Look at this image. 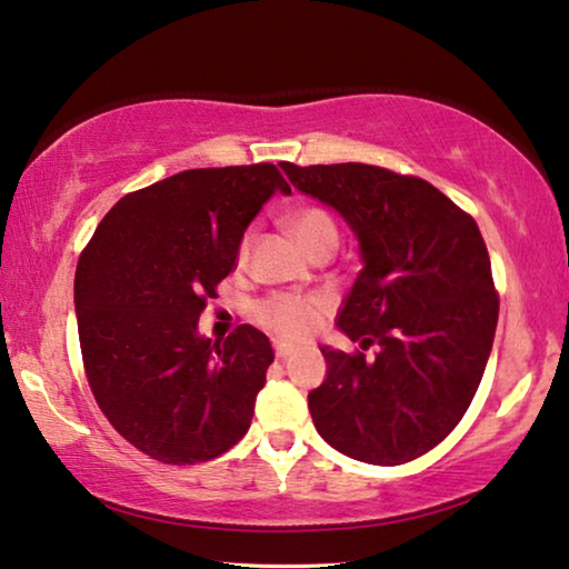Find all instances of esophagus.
<instances>
[{"mask_svg":"<svg viewBox=\"0 0 569 569\" xmlns=\"http://www.w3.org/2000/svg\"><path fill=\"white\" fill-rule=\"evenodd\" d=\"M288 356H293V346H286V342H276V358H278V361H286Z\"/></svg>","mask_w":569,"mask_h":569,"instance_id":"esophagus-1","label":"esophagus"}]
</instances>
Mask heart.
Masks as SVG:
<instances>
[{"label": "heart", "instance_id": "b5f03b06", "mask_svg": "<svg viewBox=\"0 0 569 569\" xmlns=\"http://www.w3.org/2000/svg\"><path fill=\"white\" fill-rule=\"evenodd\" d=\"M286 227L299 239V244L309 254H315L322 247H338L340 229L335 216L322 206H299L286 216ZM252 247V231H244L237 247V262H244ZM325 303L317 296H293V293H276L262 299L254 307V319L270 332L281 335L286 340H299L311 327L319 322Z\"/></svg>", "mask_w": 569, "mask_h": 569}]
</instances>
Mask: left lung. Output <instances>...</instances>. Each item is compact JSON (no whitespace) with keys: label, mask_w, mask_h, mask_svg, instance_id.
Returning <instances> with one entry per match:
<instances>
[{"label":"left lung","mask_w":569,"mask_h":569,"mask_svg":"<svg viewBox=\"0 0 569 569\" xmlns=\"http://www.w3.org/2000/svg\"><path fill=\"white\" fill-rule=\"evenodd\" d=\"M281 167L350 223L363 258L338 315L361 350L322 348L311 420L350 459H418L459 426L492 350L500 299L477 221L412 174L361 162Z\"/></svg>","instance_id":"left-lung-1"}]
</instances>
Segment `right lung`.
<instances>
[{"label":"right lung","instance_id":"obj_1","mask_svg":"<svg viewBox=\"0 0 569 569\" xmlns=\"http://www.w3.org/2000/svg\"><path fill=\"white\" fill-rule=\"evenodd\" d=\"M276 190L291 186L268 162L178 172L123 196L79 254L87 381L110 426L151 459L211 461L250 428L273 348L250 325L206 340L198 317Z\"/></svg>","mask_w":569,"mask_h":569}]
</instances>
